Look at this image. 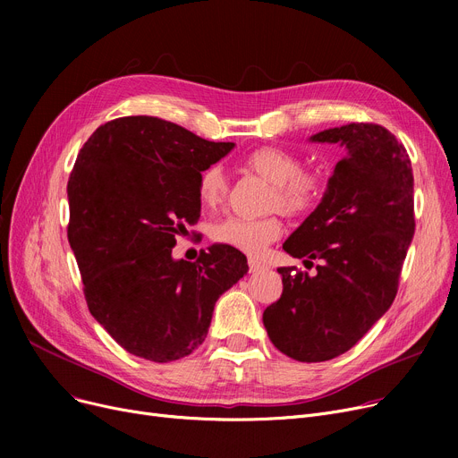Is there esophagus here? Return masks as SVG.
Masks as SVG:
<instances>
[{"instance_id":"obj_1","label":"esophagus","mask_w":458,"mask_h":458,"mask_svg":"<svg viewBox=\"0 0 458 458\" xmlns=\"http://www.w3.org/2000/svg\"><path fill=\"white\" fill-rule=\"evenodd\" d=\"M266 269H267L266 263H261V261H258V259H254V258L249 259V271H250L252 275L261 273V271H266Z\"/></svg>"}]
</instances>
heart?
<instances>
[{"instance_id":"obj_1","label":"heart","mask_w":458,"mask_h":458,"mask_svg":"<svg viewBox=\"0 0 458 458\" xmlns=\"http://www.w3.org/2000/svg\"><path fill=\"white\" fill-rule=\"evenodd\" d=\"M245 168L271 183L267 209L290 216H301L316 209L323 200L327 182L318 171H304L299 156L275 148L261 147L243 159ZM199 199L204 208L215 209L228 199V178L221 165H209L199 176ZM282 235L278 216L263 219H239L228 216L216 223L211 237L216 243L242 250L249 256H259Z\"/></svg>"}]
</instances>
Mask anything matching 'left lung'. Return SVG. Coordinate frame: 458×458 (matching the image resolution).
<instances>
[{"label": "left lung", "instance_id": "left-lung-1", "mask_svg": "<svg viewBox=\"0 0 458 458\" xmlns=\"http://www.w3.org/2000/svg\"><path fill=\"white\" fill-rule=\"evenodd\" d=\"M345 148L325 197L284 250L318 275L280 267L284 290L263 311L273 345L299 362L349 351L388 311L414 237L411 157L386 128L352 123L310 137Z\"/></svg>", "mask_w": 458, "mask_h": 458}]
</instances>
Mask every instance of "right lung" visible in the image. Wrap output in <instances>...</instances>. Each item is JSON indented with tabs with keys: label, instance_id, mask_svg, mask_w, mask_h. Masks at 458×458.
I'll list each match as a JSON object with an SVG mask.
<instances>
[{
	"label": "right lung",
	"instance_id": "obj_1",
	"mask_svg": "<svg viewBox=\"0 0 458 458\" xmlns=\"http://www.w3.org/2000/svg\"><path fill=\"white\" fill-rule=\"evenodd\" d=\"M233 147L157 116H123L89 137L72 168L68 243L87 306L139 358L173 362L202 345L216 299L249 271L226 245L173 258L176 235L200 216V173Z\"/></svg>",
	"mask_w": 458,
	"mask_h": 458
}]
</instances>
